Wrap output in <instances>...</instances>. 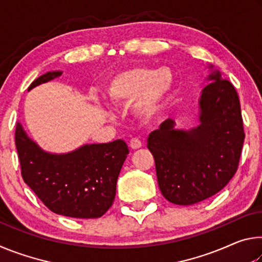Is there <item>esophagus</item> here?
I'll return each instance as SVG.
<instances>
[{
    "label": "esophagus",
    "instance_id": "esophagus-1",
    "mask_svg": "<svg viewBox=\"0 0 262 262\" xmlns=\"http://www.w3.org/2000/svg\"><path fill=\"white\" fill-rule=\"evenodd\" d=\"M129 145H130V148L133 150H136V149H140L142 147V143H141V141L139 139H136V137H134V139L130 140Z\"/></svg>",
    "mask_w": 262,
    "mask_h": 262
}]
</instances>
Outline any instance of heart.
<instances>
[{
  "mask_svg": "<svg viewBox=\"0 0 262 262\" xmlns=\"http://www.w3.org/2000/svg\"><path fill=\"white\" fill-rule=\"evenodd\" d=\"M174 73L170 67L156 69L136 66L115 74L110 79L106 95L113 105L135 98L133 110L141 118L154 117L174 85Z\"/></svg>",
  "mask_w": 262,
  "mask_h": 262,
  "instance_id": "obj_1",
  "label": "heart"
}]
</instances>
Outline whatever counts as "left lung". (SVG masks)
I'll return each mask as SVG.
<instances>
[{"label": "left lung", "mask_w": 262, "mask_h": 262, "mask_svg": "<svg viewBox=\"0 0 262 262\" xmlns=\"http://www.w3.org/2000/svg\"><path fill=\"white\" fill-rule=\"evenodd\" d=\"M207 79L199 100L200 125L179 130L167 119L148 137L158 186L174 205H194L219 193L239 165L245 133L238 94L219 70Z\"/></svg>", "instance_id": "8db88e82"}]
</instances>
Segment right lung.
Segmentation results:
<instances>
[{
  "instance_id": "1",
  "label": "right lung",
  "mask_w": 262,
  "mask_h": 262,
  "mask_svg": "<svg viewBox=\"0 0 262 262\" xmlns=\"http://www.w3.org/2000/svg\"><path fill=\"white\" fill-rule=\"evenodd\" d=\"M61 74L41 75L28 91ZM15 142L24 183L53 212L75 219H98L112 206L118 177L129 154L125 141L85 144L73 152L54 155L39 148L18 122Z\"/></svg>"
}]
</instances>
